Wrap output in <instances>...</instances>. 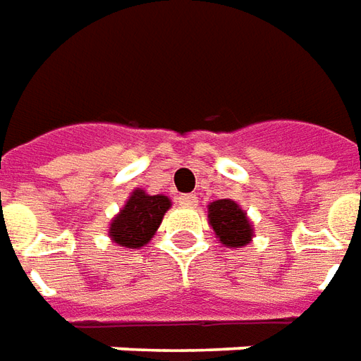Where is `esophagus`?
I'll return each mask as SVG.
<instances>
[{
	"label": "esophagus",
	"mask_w": 361,
	"mask_h": 361,
	"mask_svg": "<svg viewBox=\"0 0 361 361\" xmlns=\"http://www.w3.org/2000/svg\"><path fill=\"white\" fill-rule=\"evenodd\" d=\"M176 202H178V206H183V208H196V206H198V198H196L194 194H180V196L176 198Z\"/></svg>",
	"instance_id": "obj_1"
}]
</instances>
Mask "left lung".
Returning <instances> with one entry per match:
<instances>
[{
  "label": "left lung",
  "instance_id": "left-lung-1",
  "mask_svg": "<svg viewBox=\"0 0 361 361\" xmlns=\"http://www.w3.org/2000/svg\"><path fill=\"white\" fill-rule=\"evenodd\" d=\"M208 224L214 229L217 241L227 249H243L255 237V227L247 212L231 198L209 202Z\"/></svg>",
  "mask_w": 361,
  "mask_h": 361
}]
</instances>
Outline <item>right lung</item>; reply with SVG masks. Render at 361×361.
Returning <instances> with one entry per match:
<instances>
[{
	"label": "right lung",
	"instance_id": "1",
	"mask_svg": "<svg viewBox=\"0 0 361 361\" xmlns=\"http://www.w3.org/2000/svg\"><path fill=\"white\" fill-rule=\"evenodd\" d=\"M171 198L165 194H147L134 188L116 216L111 219L109 237L122 249H142L157 233L163 216L171 208Z\"/></svg>",
	"mask_w": 361,
	"mask_h": 361
}]
</instances>
